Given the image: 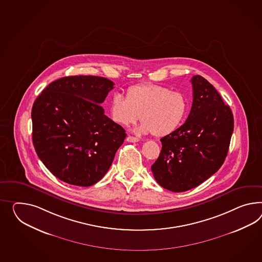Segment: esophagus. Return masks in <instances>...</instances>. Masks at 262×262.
<instances>
[{"label":"esophagus","instance_id":"obj_1","mask_svg":"<svg viewBox=\"0 0 262 262\" xmlns=\"http://www.w3.org/2000/svg\"><path fill=\"white\" fill-rule=\"evenodd\" d=\"M126 141H127L128 142H138L140 140H139L138 138H136V137L128 136L127 138H126Z\"/></svg>","mask_w":262,"mask_h":262}]
</instances>
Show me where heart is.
I'll use <instances>...</instances> for the list:
<instances>
[{
  "label": "heart",
  "instance_id": "obj_1",
  "mask_svg": "<svg viewBox=\"0 0 262 262\" xmlns=\"http://www.w3.org/2000/svg\"><path fill=\"white\" fill-rule=\"evenodd\" d=\"M188 101L179 91L158 84H142L130 88L126 97L115 93L110 99L109 111L112 120L129 126L140 119L137 132L164 137L180 126L187 111Z\"/></svg>",
  "mask_w": 262,
  "mask_h": 262
}]
</instances>
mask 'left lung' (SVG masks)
I'll use <instances>...</instances> for the list:
<instances>
[{
  "label": "left lung",
  "mask_w": 262,
  "mask_h": 262,
  "mask_svg": "<svg viewBox=\"0 0 262 262\" xmlns=\"http://www.w3.org/2000/svg\"><path fill=\"white\" fill-rule=\"evenodd\" d=\"M187 120L161 138V154L151 166L155 180L172 192L199 186L222 167L234 131V117L215 88L200 75L192 80Z\"/></svg>",
  "instance_id": "8db88e82"
}]
</instances>
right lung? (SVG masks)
<instances>
[{
  "label": "right lung",
  "instance_id": "right-lung-1",
  "mask_svg": "<svg viewBox=\"0 0 262 262\" xmlns=\"http://www.w3.org/2000/svg\"><path fill=\"white\" fill-rule=\"evenodd\" d=\"M114 82L69 76L51 82L34 101L32 141L46 167L60 181L88 187L106 174L125 130L101 104Z\"/></svg>",
  "mask_w": 262,
  "mask_h": 262
}]
</instances>
